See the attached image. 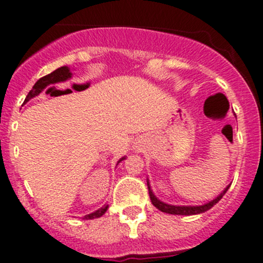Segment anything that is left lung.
Returning <instances> with one entry per match:
<instances>
[{
  "label": "left lung",
  "mask_w": 263,
  "mask_h": 263,
  "mask_svg": "<svg viewBox=\"0 0 263 263\" xmlns=\"http://www.w3.org/2000/svg\"><path fill=\"white\" fill-rule=\"evenodd\" d=\"M229 186H231V185H228V186H227L226 189L223 190V192L220 193L217 198L213 199V200H211V201H208V203L201 204V205H173V204L164 203V201L160 200V199L154 194L153 189H151L150 181H148V179H147L148 195H150L151 203H153L154 205L159 209V211H161L164 213H168V214H174V215H195V214H200V213L209 211L212 206H214L215 204H217L218 201L223 198V195L226 194L227 190L229 189Z\"/></svg>",
  "instance_id": "1"
}]
</instances>
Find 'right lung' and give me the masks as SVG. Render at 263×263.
I'll return each instance as SVG.
<instances>
[{"instance_id": "obj_1", "label": "right lung", "mask_w": 263, "mask_h": 263, "mask_svg": "<svg viewBox=\"0 0 263 263\" xmlns=\"http://www.w3.org/2000/svg\"><path fill=\"white\" fill-rule=\"evenodd\" d=\"M71 77H73V73H71V70L69 66H62V68H58L57 70H54L52 73L48 74V76L43 77V78H40L36 83H35V85L32 87V89L30 90L29 95H27L26 98H25L24 103H27L30 99H32L34 97L40 95V93L43 92L46 87H48V85L60 84V83L68 82ZM124 159H126V156H123L118 162H121ZM118 162H117V165H118ZM107 209H108V204H104V205L102 206V208H99L98 211L90 213V214L84 215V217H83V219H95V218L102 217V215L107 212Z\"/></svg>"}]
</instances>
